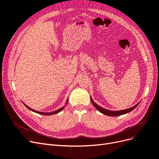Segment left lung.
<instances>
[{"label":"left lung","mask_w":159,"mask_h":159,"mask_svg":"<svg viewBox=\"0 0 159 159\" xmlns=\"http://www.w3.org/2000/svg\"><path fill=\"white\" fill-rule=\"evenodd\" d=\"M90 99H91V102L93 104V106H94L100 113H103V115H107V116H120L122 115H124L126 113H128L129 112H130L132 110H134L135 108H136L138 105H139V103H137L136 105H134V107H130V108H128L126 109H124V110H120V111H110L106 109H104L103 107H102L101 106H99L97 103H96L94 102L93 101L92 98L90 97Z\"/></svg>","instance_id":"obj_1"}]
</instances>
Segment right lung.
Here are the masks:
<instances>
[{
  "label": "right lung",
  "instance_id": "right-lung-1",
  "mask_svg": "<svg viewBox=\"0 0 159 159\" xmlns=\"http://www.w3.org/2000/svg\"><path fill=\"white\" fill-rule=\"evenodd\" d=\"M68 100L69 99H67V102H66V105L67 103V102H68ZM23 104H24V105L27 108V109H29V110H31V111H33V112H34V113H39V114H40V115H54V114H56V113H60V111H61L63 109H64V107H65V105L63 107H61V108H60V109H58L57 110H56V111H52V112H49V113H43V112H40V111H35V110H34V109H31L30 107H29L27 105H26L24 103H23Z\"/></svg>",
  "mask_w": 159,
  "mask_h": 159
}]
</instances>
